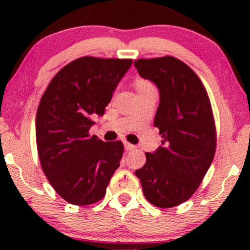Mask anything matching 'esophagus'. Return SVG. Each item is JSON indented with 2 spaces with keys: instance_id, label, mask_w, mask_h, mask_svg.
<instances>
[{
  "instance_id": "1",
  "label": "esophagus",
  "mask_w": 250,
  "mask_h": 250,
  "mask_svg": "<svg viewBox=\"0 0 250 250\" xmlns=\"http://www.w3.org/2000/svg\"><path fill=\"white\" fill-rule=\"evenodd\" d=\"M123 145H125V150H133V149L135 148V146L131 145V143H129V142H125Z\"/></svg>"
}]
</instances>
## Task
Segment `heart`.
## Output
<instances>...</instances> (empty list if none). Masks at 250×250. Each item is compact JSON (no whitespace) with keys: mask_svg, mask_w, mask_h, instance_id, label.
Masks as SVG:
<instances>
[{"mask_svg":"<svg viewBox=\"0 0 250 250\" xmlns=\"http://www.w3.org/2000/svg\"><path fill=\"white\" fill-rule=\"evenodd\" d=\"M147 83H148V82H146V81H142V80H141V81H139V82H137V85H139V84H147Z\"/></svg>","mask_w":250,"mask_h":250,"instance_id":"obj_1","label":"heart"}]
</instances>
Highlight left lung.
Here are the masks:
<instances>
[{
    "label": "left lung",
    "instance_id": "1",
    "mask_svg": "<svg viewBox=\"0 0 250 250\" xmlns=\"http://www.w3.org/2000/svg\"><path fill=\"white\" fill-rule=\"evenodd\" d=\"M140 76L156 84L160 104L154 125L162 146L146 153L135 175L151 205L171 208L190 199L213 162L216 129L211 104L199 76L173 56L134 62Z\"/></svg>",
    "mask_w": 250,
    "mask_h": 250
}]
</instances>
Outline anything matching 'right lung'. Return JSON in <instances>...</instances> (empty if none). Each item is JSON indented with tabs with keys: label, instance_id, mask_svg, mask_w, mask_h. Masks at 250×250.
Instances as JSON below:
<instances>
[{
	"label": "right lung",
	"instance_id": "right-lung-1",
	"mask_svg": "<svg viewBox=\"0 0 250 250\" xmlns=\"http://www.w3.org/2000/svg\"><path fill=\"white\" fill-rule=\"evenodd\" d=\"M133 61L84 56L53 77L36 114V145L43 173L71 205L100 201L122 159L121 141L89 135Z\"/></svg>",
	"mask_w": 250,
	"mask_h": 250
}]
</instances>
